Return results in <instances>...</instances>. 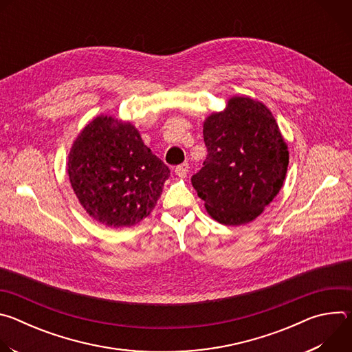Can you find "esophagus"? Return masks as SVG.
Instances as JSON below:
<instances>
[{"mask_svg":"<svg viewBox=\"0 0 352 352\" xmlns=\"http://www.w3.org/2000/svg\"><path fill=\"white\" fill-rule=\"evenodd\" d=\"M188 170H189V164L188 163H182L179 166L175 167V174L181 178H185L186 174H188Z\"/></svg>","mask_w":352,"mask_h":352,"instance_id":"obj_1","label":"esophagus"}]
</instances>
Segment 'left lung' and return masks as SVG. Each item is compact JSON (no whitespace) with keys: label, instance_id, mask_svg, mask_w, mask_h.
I'll use <instances>...</instances> for the list:
<instances>
[{"label":"left lung","instance_id":"obj_1","mask_svg":"<svg viewBox=\"0 0 352 352\" xmlns=\"http://www.w3.org/2000/svg\"><path fill=\"white\" fill-rule=\"evenodd\" d=\"M208 157L190 181L208 213L224 226L255 220L283 186L288 147L270 110L232 97L204 124Z\"/></svg>","mask_w":352,"mask_h":352}]
</instances>
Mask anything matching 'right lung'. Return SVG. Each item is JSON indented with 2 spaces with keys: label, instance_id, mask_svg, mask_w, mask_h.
Returning <instances> with one entry per match:
<instances>
[{
  "label": "right lung",
  "instance_id": "obj_1",
  "mask_svg": "<svg viewBox=\"0 0 352 352\" xmlns=\"http://www.w3.org/2000/svg\"><path fill=\"white\" fill-rule=\"evenodd\" d=\"M68 174L85 210L120 228L138 224L155 209L170 168L132 124L100 116L74 142Z\"/></svg>",
  "mask_w": 352,
  "mask_h": 352
}]
</instances>
